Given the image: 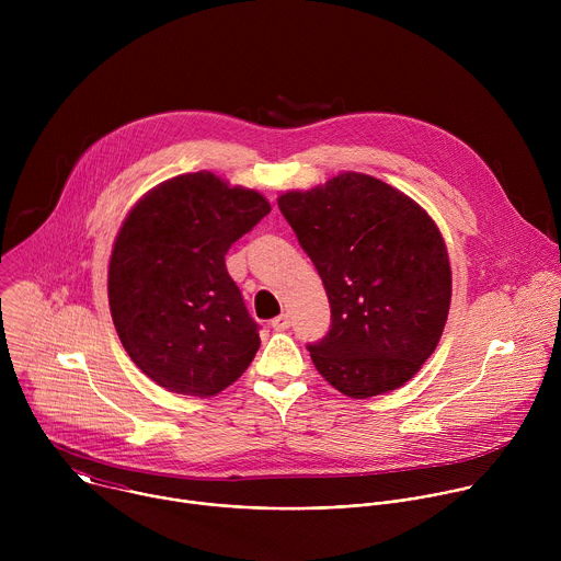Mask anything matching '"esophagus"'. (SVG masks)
Masks as SVG:
<instances>
[{"label": "esophagus", "instance_id": "obj_1", "mask_svg": "<svg viewBox=\"0 0 561 561\" xmlns=\"http://www.w3.org/2000/svg\"><path fill=\"white\" fill-rule=\"evenodd\" d=\"M271 327H273L275 331H286V329L290 327V317H288L286 312H282V314H277L275 319H271Z\"/></svg>", "mask_w": 561, "mask_h": 561}]
</instances>
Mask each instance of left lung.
Wrapping results in <instances>:
<instances>
[{
	"label": "left lung",
	"mask_w": 561,
	"mask_h": 561,
	"mask_svg": "<svg viewBox=\"0 0 561 561\" xmlns=\"http://www.w3.org/2000/svg\"><path fill=\"white\" fill-rule=\"evenodd\" d=\"M277 204L331 301L329 333L308 344L319 375L355 399L404 386L433 355L450 306L435 221L362 173L290 191Z\"/></svg>",
	"instance_id": "obj_1"
}]
</instances>
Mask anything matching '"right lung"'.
I'll return each instance as SVG.
<instances>
[{
  "label": "right lung",
  "instance_id": "1",
  "mask_svg": "<svg viewBox=\"0 0 561 561\" xmlns=\"http://www.w3.org/2000/svg\"><path fill=\"white\" fill-rule=\"evenodd\" d=\"M271 213L247 188L188 173L152 188L128 213L111 255L108 301L130 359L162 388L210 397L260 348V324L224 255Z\"/></svg>",
  "mask_w": 561,
  "mask_h": 561
}]
</instances>
